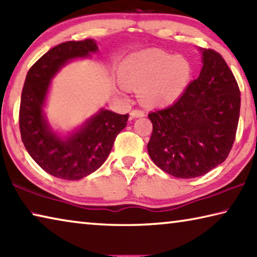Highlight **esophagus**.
Returning a JSON list of instances; mask_svg holds the SVG:
<instances>
[{"mask_svg": "<svg viewBox=\"0 0 257 257\" xmlns=\"http://www.w3.org/2000/svg\"><path fill=\"white\" fill-rule=\"evenodd\" d=\"M130 115H132V118H142L145 115V112L143 110H133Z\"/></svg>", "mask_w": 257, "mask_h": 257, "instance_id": "obj_1", "label": "esophagus"}]
</instances>
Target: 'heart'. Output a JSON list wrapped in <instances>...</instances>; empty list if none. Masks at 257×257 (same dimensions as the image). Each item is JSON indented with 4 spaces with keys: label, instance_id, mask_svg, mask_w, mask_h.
Here are the masks:
<instances>
[{
    "label": "heart",
    "instance_id": "heart-1",
    "mask_svg": "<svg viewBox=\"0 0 257 257\" xmlns=\"http://www.w3.org/2000/svg\"><path fill=\"white\" fill-rule=\"evenodd\" d=\"M121 92L129 86L141 88L143 101L154 106L176 102L190 84L193 67L184 56L161 51H143L129 55L120 67Z\"/></svg>",
    "mask_w": 257,
    "mask_h": 257
}]
</instances>
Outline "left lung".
I'll return each mask as SVG.
<instances>
[{
    "instance_id": "obj_1",
    "label": "left lung",
    "mask_w": 257,
    "mask_h": 257,
    "mask_svg": "<svg viewBox=\"0 0 257 257\" xmlns=\"http://www.w3.org/2000/svg\"><path fill=\"white\" fill-rule=\"evenodd\" d=\"M203 67L172 105L151 112L147 151L173 177L204 176L224 162L232 149L240 112V90L216 51L202 50Z\"/></svg>"
}]
</instances>
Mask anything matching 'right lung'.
<instances>
[{
    "label": "right lung",
    "instance_id": "1",
    "mask_svg": "<svg viewBox=\"0 0 257 257\" xmlns=\"http://www.w3.org/2000/svg\"><path fill=\"white\" fill-rule=\"evenodd\" d=\"M93 40L70 41L54 46L29 69L21 93L19 127L29 155L45 172L66 180H78L101 167L127 125L129 114L102 108L82 127L61 138L43 113L51 79L68 61L87 58L97 52Z\"/></svg>",
    "mask_w": 257,
    "mask_h": 257
}]
</instances>
